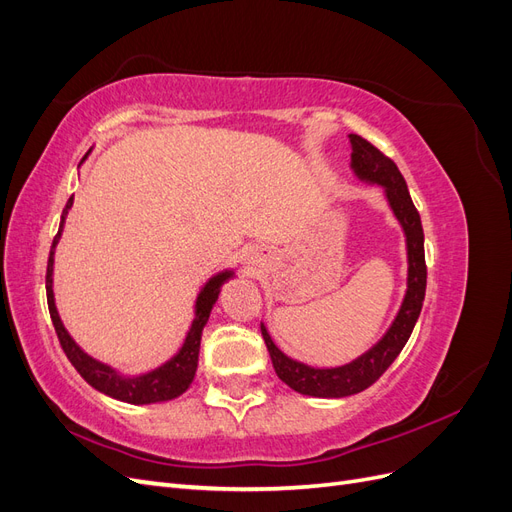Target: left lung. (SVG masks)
<instances>
[{"label":"left lung","mask_w":512,"mask_h":512,"mask_svg":"<svg viewBox=\"0 0 512 512\" xmlns=\"http://www.w3.org/2000/svg\"><path fill=\"white\" fill-rule=\"evenodd\" d=\"M350 138V170L352 175L369 185H378L386 198L393 218L401 226L406 239V256H408V277L406 292L391 327L384 331L378 342L365 350L354 361L339 367H312L297 359H292L286 352L277 348L265 322H260L262 339H265L267 350L271 354V363L277 378L288 384L292 391L309 397L322 399H339L350 397L365 391L367 386L374 384L397 354L404 350L406 342L412 335L414 324L421 316V307L425 299L427 286V267H425V235L421 226V215H418L408 185L401 177L399 168L391 158H386L374 145L367 143L365 138L348 134Z\"/></svg>","instance_id":"8db88e82"}]
</instances>
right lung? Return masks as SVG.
Instances as JSON below:
<instances>
[{
    "label": "right lung",
    "instance_id": "add662e5",
    "mask_svg": "<svg viewBox=\"0 0 512 512\" xmlns=\"http://www.w3.org/2000/svg\"><path fill=\"white\" fill-rule=\"evenodd\" d=\"M72 203H74V196H70L64 213H61V224L57 230V237L53 239V247L49 254V267H46V299H49V312H51V320H53V327L57 331L61 348H64L70 363L85 378L87 384H91L96 391L113 397V399L126 401V404H134V406H147V404H164V401H170V399L183 395L190 389V384L196 376L200 337H203V329L211 316V309L220 297V290H222L224 282H228L230 277H235L237 271L235 269L218 271L209 277L203 288H200V292L196 294V301H194V318H192L190 329H188V333H185L181 348L173 356H170L168 361H164L156 369L145 371V374H123V371H119L117 367L94 359V356L76 344L57 312L55 292H53L55 247L61 239V232H64V224L68 218V211L72 209Z\"/></svg>",
    "mask_w": 512,
    "mask_h": 512
}]
</instances>
